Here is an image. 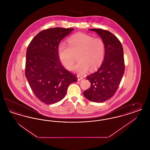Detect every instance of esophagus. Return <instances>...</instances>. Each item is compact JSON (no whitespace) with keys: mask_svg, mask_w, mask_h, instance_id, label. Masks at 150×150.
Segmentation results:
<instances>
[{"mask_svg":"<svg viewBox=\"0 0 150 150\" xmlns=\"http://www.w3.org/2000/svg\"><path fill=\"white\" fill-rule=\"evenodd\" d=\"M77 79H78V81H80L81 80H82V79H83V77H81V76H80L78 75V76H77Z\"/></svg>","mask_w":150,"mask_h":150,"instance_id":"1","label":"esophagus"}]
</instances>
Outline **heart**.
Listing matches in <instances>:
<instances>
[{
	"instance_id": "obj_1",
	"label": "heart",
	"mask_w": 150,
	"mask_h": 150,
	"mask_svg": "<svg viewBox=\"0 0 150 150\" xmlns=\"http://www.w3.org/2000/svg\"><path fill=\"white\" fill-rule=\"evenodd\" d=\"M69 46L60 44L57 49L58 59L61 64L70 70L77 56L78 64L72 71L79 75H83L89 70L93 71L98 69L105 57V46L100 38H93L83 33H77L68 39Z\"/></svg>"
}]
</instances>
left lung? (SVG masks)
I'll return each instance as SVG.
<instances>
[{
	"instance_id": "1",
	"label": "left lung",
	"mask_w": 150,
	"mask_h": 150,
	"mask_svg": "<svg viewBox=\"0 0 150 150\" xmlns=\"http://www.w3.org/2000/svg\"><path fill=\"white\" fill-rule=\"evenodd\" d=\"M101 38L105 43L103 61L97 71L86 76L91 87L84 92L86 99L100 103L110 99L116 93L125 71L124 52L119 40L110 31L91 29Z\"/></svg>"
}]
</instances>
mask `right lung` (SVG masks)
Returning a JSON list of instances; mask_svg holds the SVG:
<instances>
[{"label": "right lung", "instance_id": "right-lung-1", "mask_svg": "<svg viewBox=\"0 0 150 150\" xmlns=\"http://www.w3.org/2000/svg\"><path fill=\"white\" fill-rule=\"evenodd\" d=\"M73 30L62 28L44 30L28 47L25 76L36 97L45 104L62 100L69 86L77 81L61 64L57 54L61 40Z\"/></svg>", "mask_w": 150, "mask_h": 150}]
</instances>
